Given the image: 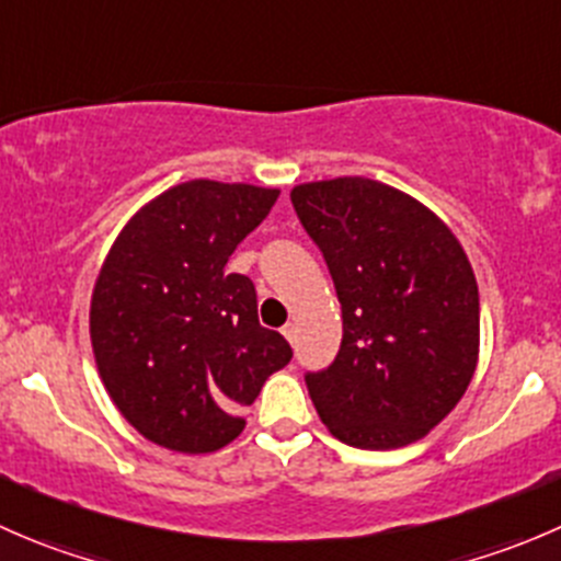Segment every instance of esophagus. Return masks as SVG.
I'll use <instances>...</instances> for the list:
<instances>
[{
    "label": "esophagus",
    "mask_w": 561,
    "mask_h": 561,
    "mask_svg": "<svg viewBox=\"0 0 561 561\" xmlns=\"http://www.w3.org/2000/svg\"><path fill=\"white\" fill-rule=\"evenodd\" d=\"M282 333H285L287 342L296 344V339H298V325H296V322H287V325L282 328Z\"/></svg>",
    "instance_id": "34e87169"
}]
</instances>
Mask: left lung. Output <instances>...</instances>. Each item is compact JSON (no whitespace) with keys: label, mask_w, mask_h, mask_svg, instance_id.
Wrapping results in <instances>:
<instances>
[{"label":"left lung","mask_w":561,"mask_h":561,"mask_svg":"<svg viewBox=\"0 0 561 561\" xmlns=\"http://www.w3.org/2000/svg\"><path fill=\"white\" fill-rule=\"evenodd\" d=\"M304 230L331 271L344 336L307 375L328 432L364 450L426 437L478 366L480 298L454 230L421 201L364 175L293 186Z\"/></svg>","instance_id":"obj_1"}]
</instances>
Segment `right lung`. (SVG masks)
<instances>
[{
	"mask_svg": "<svg viewBox=\"0 0 561 561\" xmlns=\"http://www.w3.org/2000/svg\"><path fill=\"white\" fill-rule=\"evenodd\" d=\"M276 197L184 181L138 208L107 252L89 309L94 360L116 410L154 445L225 448L244 432L241 410L290 364L285 336L260 325L252 279L225 271Z\"/></svg>",
	"mask_w": 561,
	"mask_h": 561,
	"instance_id": "1",
	"label": "right lung"
}]
</instances>
